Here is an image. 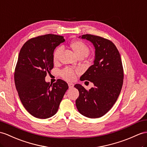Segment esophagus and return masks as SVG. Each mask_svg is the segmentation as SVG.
Instances as JSON below:
<instances>
[{"mask_svg": "<svg viewBox=\"0 0 147 147\" xmlns=\"http://www.w3.org/2000/svg\"><path fill=\"white\" fill-rule=\"evenodd\" d=\"M68 85H69V87L70 88H73L74 86V84H72V83H69V84H68Z\"/></svg>", "mask_w": 147, "mask_h": 147, "instance_id": "1", "label": "esophagus"}]
</instances>
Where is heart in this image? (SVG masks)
<instances>
[{
	"instance_id": "obj_1",
	"label": "heart",
	"mask_w": 147,
	"mask_h": 147,
	"mask_svg": "<svg viewBox=\"0 0 147 147\" xmlns=\"http://www.w3.org/2000/svg\"><path fill=\"white\" fill-rule=\"evenodd\" d=\"M70 47L73 50L75 54L77 57L79 56L87 57L90 49H89L87 45L81 40H75L70 43ZM62 49L61 47H58L55 50L53 53V60L54 62H57L59 59V56L61 53ZM62 77L67 80L71 81L73 80L76 78V73L75 71L69 68H66L61 71Z\"/></svg>"
}]
</instances>
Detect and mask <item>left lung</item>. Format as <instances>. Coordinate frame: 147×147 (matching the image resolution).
Instances as JSON below:
<instances>
[{
    "mask_svg": "<svg viewBox=\"0 0 147 147\" xmlns=\"http://www.w3.org/2000/svg\"><path fill=\"white\" fill-rule=\"evenodd\" d=\"M79 37L91 42L95 49L94 65L80 80L90 81L95 87L87 90L80 84L75 85L79 92L76 107L82 115L96 119L108 112L119 97L123 82L122 62L116 46L108 39L91 34Z\"/></svg>",
    "mask_w": 147,
    "mask_h": 147,
    "instance_id": "1",
    "label": "left lung"
}]
</instances>
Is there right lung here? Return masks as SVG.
<instances>
[{"mask_svg":"<svg viewBox=\"0 0 147 147\" xmlns=\"http://www.w3.org/2000/svg\"><path fill=\"white\" fill-rule=\"evenodd\" d=\"M63 42L60 35H41L29 39L19 52L14 73L16 87L24 108L37 119L54 115L69 88L61 79L53 85L45 80L53 68L54 50Z\"/></svg>","mask_w":147,"mask_h":147,"instance_id":"1","label":"right lung"}]
</instances>
